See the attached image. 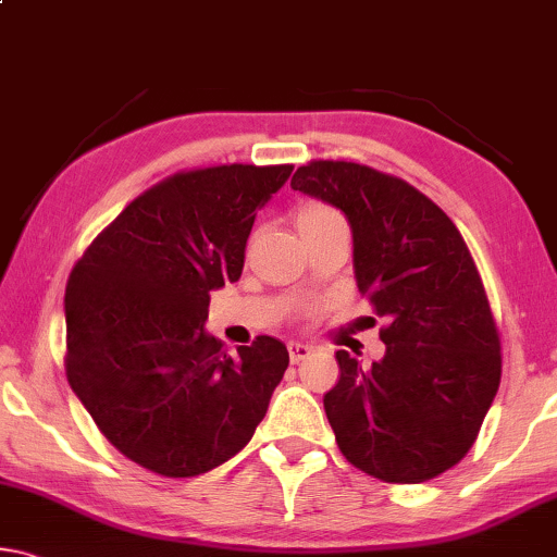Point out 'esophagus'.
<instances>
[{
  "instance_id": "1",
  "label": "esophagus",
  "mask_w": 557,
  "mask_h": 557,
  "mask_svg": "<svg viewBox=\"0 0 557 557\" xmlns=\"http://www.w3.org/2000/svg\"><path fill=\"white\" fill-rule=\"evenodd\" d=\"M311 346L308 344H301V341H288V358H290V363H298V361H304V358L311 354Z\"/></svg>"
}]
</instances>
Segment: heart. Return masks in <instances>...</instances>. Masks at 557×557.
<instances>
[{
  "instance_id": "1",
  "label": "heart",
  "mask_w": 557,
  "mask_h": 557,
  "mask_svg": "<svg viewBox=\"0 0 557 557\" xmlns=\"http://www.w3.org/2000/svg\"><path fill=\"white\" fill-rule=\"evenodd\" d=\"M341 216L333 209L323 207V203H308V207L301 209L298 213V228H306V226H321V224H329V221H338Z\"/></svg>"
}]
</instances>
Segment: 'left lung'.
Instances as JSON below:
<instances>
[{
	"label": "left lung",
	"instance_id": "8db88e82",
	"mask_svg": "<svg viewBox=\"0 0 557 557\" xmlns=\"http://www.w3.org/2000/svg\"><path fill=\"white\" fill-rule=\"evenodd\" d=\"M290 189L336 207L354 234L358 290L388 321L386 354L361 368L338 350L329 423L348 463L423 483L473 446L500 383V341L456 224L396 176L354 161L298 166Z\"/></svg>",
	"mask_w": 557,
	"mask_h": 557
}]
</instances>
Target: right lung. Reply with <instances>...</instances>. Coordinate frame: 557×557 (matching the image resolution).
I'll return each mask as SVG.
<instances>
[{
  "instance_id": "add662e5",
  "label": "right lung",
  "mask_w": 557,
  "mask_h": 557,
  "mask_svg": "<svg viewBox=\"0 0 557 557\" xmlns=\"http://www.w3.org/2000/svg\"><path fill=\"white\" fill-rule=\"evenodd\" d=\"M294 166H211L134 199L76 263L64 294L66 375L107 441L151 473L191 478L251 441L288 368L259 336L228 356L209 294L242 278L256 211Z\"/></svg>"
}]
</instances>
